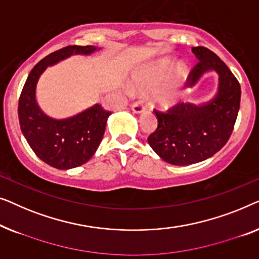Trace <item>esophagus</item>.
Returning a JSON list of instances; mask_svg holds the SVG:
<instances>
[{"mask_svg":"<svg viewBox=\"0 0 259 259\" xmlns=\"http://www.w3.org/2000/svg\"><path fill=\"white\" fill-rule=\"evenodd\" d=\"M131 110H133L135 114H141V112H143L145 110V105L142 101H137L131 105Z\"/></svg>","mask_w":259,"mask_h":259,"instance_id":"34e87169","label":"esophagus"}]
</instances>
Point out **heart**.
<instances>
[{
  "label": "heart",
  "instance_id": "obj_1",
  "mask_svg": "<svg viewBox=\"0 0 259 259\" xmlns=\"http://www.w3.org/2000/svg\"><path fill=\"white\" fill-rule=\"evenodd\" d=\"M170 64L167 62H163L158 67L152 69L151 71H148L145 74L137 76L135 78L136 85L140 87V88H145V87H154L161 84V83H163L166 79L167 75L170 72ZM187 74V67L184 64H178L176 69H175L174 77L156 89V92L154 93L155 104H157L158 107L164 109L172 107L178 101V98L181 97V87L182 83L185 81Z\"/></svg>",
  "mask_w": 259,
  "mask_h": 259
}]
</instances>
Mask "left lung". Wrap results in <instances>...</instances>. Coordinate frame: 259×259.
<instances>
[{"mask_svg": "<svg viewBox=\"0 0 259 259\" xmlns=\"http://www.w3.org/2000/svg\"><path fill=\"white\" fill-rule=\"evenodd\" d=\"M197 62L188 77L195 85L204 72L214 70L220 76L218 93L207 103H177L164 112L154 110L158 125L149 135L154 151L174 165L202 162L227 144L234 130L240 104V85L227 64L205 47H194Z\"/></svg>", "mask_w": 259, "mask_h": 259, "instance_id": "left-lung-1", "label": "left lung"}]
</instances>
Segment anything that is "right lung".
Masks as SVG:
<instances>
[{"label":"right lung","mask_w":259,"mask_h":259,"mask_svg":"<svg viewBox=\"0 0 259 259\" xmlns=\"http://www.w3.org/2000/svg\"><path fill=\"white\" fill-rule=\"evenodd\" d=\"M95 50L97 48L94 46H68L49 54L32 68L22 89L19 100L22 133L36 156L56 169H72L93 157L103 138L111 112L95 104L72 117L52 118L36 102V84L42 72L50 65L71 55H89Z\"/></svg>","instance_id":"right-lung-1"}]
</instances>
